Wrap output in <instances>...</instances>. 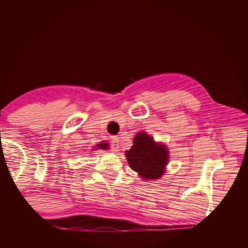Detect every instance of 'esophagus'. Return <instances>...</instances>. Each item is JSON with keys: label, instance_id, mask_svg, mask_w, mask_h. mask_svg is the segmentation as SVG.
<instances>
[{"label": "esophagus", "instance_id": "esophagus-1", "mask_svg": "<svg viewBox=\"0 0 248 248\" xmlns=\"http://www.w3.org/2000/svg\"><path fill=\"white\" fill-rule=\"evenodd\" d=\"M111 149L114 151L119 150V139L118 138H112L111 139Z\"/></svg>", "mask_w": 248, "mask_h": 248}]
</instances>
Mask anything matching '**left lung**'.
<instances>
[{"instance_id":"left-lung-1","label":"left lung","mask_w":248,"mask_h":248,"mask_svg":"<svg viewBox=\"0 0 248 248\" xmlns=\"http://www.w3.org/2000/svg\"><path fill=\"white\" fill-rule=\"evenodd\" d=\"M124 155L131 170L143 180L161 178L170 161V151L165 143L156 142L143 130L136 134L133 145Z\"/></svg>"}]
</instances>
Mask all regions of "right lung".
<instances>
[{
  "mask_svg": "<svg viewBox=\"0 0 248 248\" xmlns=\"http://www.w3.org/2000/svg\"><path fill=\"white\" fill-rule=\"evenodd\" d=\"M109 148H110V146H109V143H108V141H102V142H99L98 144H96V145H94V149H92V151H95V150H108Z\"/></svg>",
  "mask_w": 248,
  "mask_h": 248,
  "instance_id": "1",
  "label": "right lung"
}]
</instances>
